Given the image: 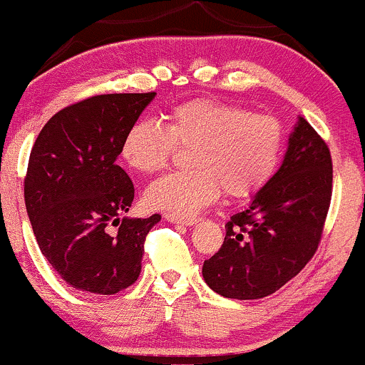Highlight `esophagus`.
I'll return each mask as SVG.
<instances>
[{"label":"esophagus","mask_w":365,"mask_h":365,"mask_svg":"<svg viewBox=\"0 0 365 365\" xmlns=\"http://www.w3.org/2000/svg\"><path fill=\"white\" fill-rule=\"evenodd\" d=\"M166 220L170 221V223H175V225H185V226H192L195 225L197 221H199V217L195 216H177V215H165Z\"/></svg>","instance_id":"1"}]
</instances>
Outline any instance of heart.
Returning a JSON list of instances; mask_svg holds the SVG:
<instances>
[{"label":"heart","mask_w":365,"mask_h":365,"mask_svg":"<svg viewBox=\"0 0 365 365\" xmlns=\"http://www.w3.org/2000/svg\"><path fill=\"white\" fill-rule=\"evenodd\" d=\"M166 127L139 120L125 133L121 156L144 175L168 168L177 149H190V171L168 175L145 190L154 209L190 216L220 197L257 194L278 168L283 127L274 116L216 99H192L171 108Z\"/></svg>","instance_id":"heart-1"}]
</instances>
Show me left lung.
I'll return each mask as SVG.
<instances>
[{"label": "left lung", "instance_id": "1", "mask_svg": "<svg viewBox=\"0 0 365 365\" xmlns=\"http://www.w3.org/2000/svg\"><path fill=\"white\" fill-rule=\"evenodd\" d=\"M333 194L329 148L299 116L279 170L225 225L223 245L204 261V282L226 299L271 295L316 254Z\"/></svg>", "mask_w": 365, "mask_h": 365}]
</instances>
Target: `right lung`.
Returning <instances> with one entry per match:
<instances>
[{
    "instance_id": "add662e5",
    "label": "right lung",
    "mask_w": 365,
    "mask_h": 365,
    "mask_svg": "<svg viewBox=\"0 0 365 365\" xmlns=\"http://www.w3.org/2000/svg\"><path fill=\"white\" fill-rule=\"evenodd\" d=\"M154 96L101 94L70 104L44 125L31 150L24 180L29 220L41 252L77 290L113 295L140 274L145 237L161 216L121 217L135 188L116 159Z\"/></svg>"
}]
</instances>
